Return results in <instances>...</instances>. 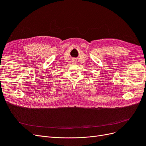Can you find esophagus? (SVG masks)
Returning a JSON list of instances; mask_svg holds the SVG:
<instances>
[{"label":"esophagus","mask_w":146,"mask_h":146,"mask_svg":"<svg viewBox=\"0 0 146 146\" xmlns=\"http://www.w3.org/2000/svg\"><path fill=\"white\" fill-rule=\"evenodd\" d=\"M73 63H76V60H73Z\"/></svg>","instance_id":"34e87169"}]
</instances>
